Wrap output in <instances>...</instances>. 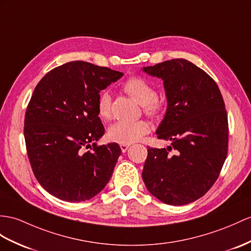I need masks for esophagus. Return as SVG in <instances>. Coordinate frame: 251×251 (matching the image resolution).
Masks as SVG:
<instances>
[{
    "label": "esophagus",
    "instance_id": "34e87169",
    "mask_svg": "<svg viewBox=\"0 0 251 251\" xmlns=\"http://www.w3.org/2000/svg\"><path fill=\"white\" fill-rule=\"evenodd\" d=\"M129 145H125V144H121L120 145V148H121V151L122 152H126L127 149H129Z\"/></svg>",
    "mask_w": 251,
    "mask_h": 251
}]
</instances>
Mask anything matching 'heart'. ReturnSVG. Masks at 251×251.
<instances>
[{"instance_id":"1","label":"heart","mask_w":251,"mask_h":251,"mask_svg":"<svg viewBox=\"0 0 251 251\" xmlns=\"http://www.w3.org/2000/svg\"><path fill=\"white\" fill-rule=\"evenodd\" d=\"M125 93L144 107V113L149 117L156 118L164 109V103L157 98V93L153 85L140 76H132L125 82ZM97 111L100 118L108 120L112 117V97L108 91H102L98 97ZM150 131L149 124L145 120L133 122L118 121L108 130V138L113 142L129 145L139 140Z\"/></svg>"}]
</instances>
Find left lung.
Returning <instances> with one entry per match:
<instances>
[{
	"label": "left lung",
	"instance_id": "1",
	"mask_svg": "<svg viewBox=\"0 0 251 251\" xmlns=\"http://www.w3.org/2000/svg\"><path fill=\"white\" fill-rule=\"evenodd\" d=\"M143 71L163 79L167 109L156 135L172 142L167 149L149 147L143 180L164 203H191L213 186L227 157L223 96L215 81L186 59L166 60Z\"/></svg>",
	"mask_w": 251,
	"mask_h": 251
}]
</instances>
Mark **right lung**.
<instances>
[{"label": "right lung", "instance_id": "right-lung-1", "mask_svg": "<svg viewBox=\"0 0 251 251\" xmlns=\"http://www.w3.org/2000/svg\"><path fill=\"white\" fill-rule=\"evenodd\" d=\"M122 75L75 60L52 69L35 87L24 119L26 151L36 179L56 198L88 200L111 179L121 149L96 144L104 134L97 101Z\"/></svg>", "mask_w": 251, "mask_h": 251}]
</instances>
